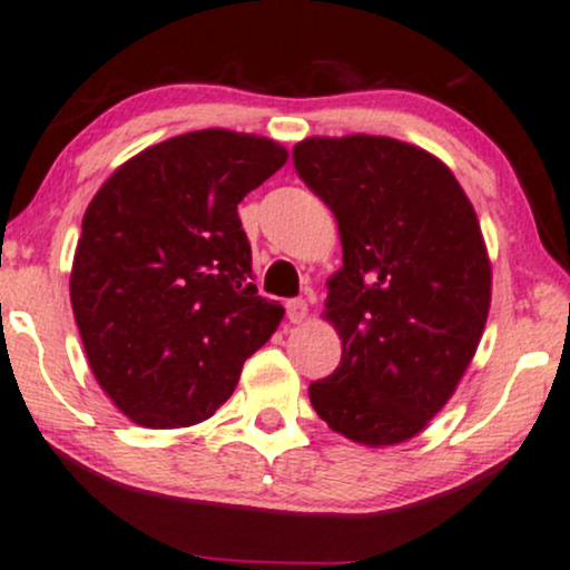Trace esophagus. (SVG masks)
<instances>
[{
	"label": "esophagus",
	"mask_w": 570,
	"mask_h": 570,
	"mask_svg": "<svg viewBox=\"0 0 570 570\" xmlns=\"http://www.w3.org/2000/svg\"><path fill=\"white\" fill-rule=\"evenodd\" d=\"M285 312L291 323H304L306 315H309V306H306L304 298H291V302L285 304Z\"/></svg>",
	"instance_id": "obj_1"
}]
</instances>
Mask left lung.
<instances>
[{
	"mask_svg": "<svg viewBox=\"0 0 570 570\" xmlns=\"http://www.w3.org/2000/svg\"><path fill=\"white\" fill-rule=\"evenodd\" d=\"M293 164L342 236L323 312L342 361L312 382L309 401L357 444H401L450 401L488 323L492 274L476 213L436 156L399 139L309 137Z\"/></svg>",
	"mask_w": 570,
	"mask_h": 570,
	"instance_id": "8db88e82",
	"label": "left lung"
}]
</instances>
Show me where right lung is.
<instances>
[{
  "instance_id": "add662e5",
  "label": "right lung",
  "mask_w": 570,
  "mask_h": 570,
  "mask_svg": "<svg viewBox=\"0 0 570 570\" xmlns=\"http://www.w3.org/2000/svg\"><path fill=\"white\" fill-rule=\"evenodd\" d=\"M287 161L279 142L204 129L112 171L82 215L69 296L112 404L145 428L213 417L285 309L258 296L236 204Z\"/></svg>"
}]
</instances>
